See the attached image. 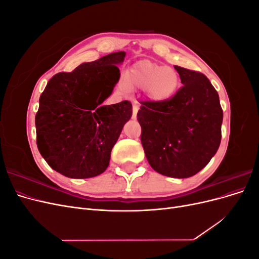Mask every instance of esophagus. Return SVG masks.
Segmentation results:
<instances>
[{
  "instance_id": "1",
  "label": "esophagus",
  "mask_w": 259,
  "mask_h": 259,
  "mask_svg": "<svg viewBox=\"0 0 259 259\" xmlns=\"http://www.w3.org/2000/svg\"><path fill=\"white\" fill-rule=\"evenodd\" d=\"M138 109H139V107L135 104V105H133V115H132V117L133 119H136L137 117V112H138Z\"/></svg>"
}]
</instances>
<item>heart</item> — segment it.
<instances>
[{
	"label": "heart",
	"instance_id": "b5f03b06",
	"mask_svg": "<svg viewBox=\"0 0 259 259\" xmlns=\"http://www.w3.org/2000/svg\"><path fill=\"white\" fill-rule=\"evenodd\" d=\"M179 83V74L175 69L144 59L135 62L127 70L119 88L121 91L145 90L152 103L164 104L175 96Z\"/></svg>",
	"mask_w": 259,
	"mask_h": 259
}]
</instances>
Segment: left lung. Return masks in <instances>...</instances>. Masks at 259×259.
<instances>
[{
    "instance_id": "8db88e82",
    "label": "left lung",
    "mask_w": 259,
    "mask_h": 259,
    "mask_svg": "<svg viewBox=\"0 0 259 259\" xmlns=\"http://www.w3.org/2000/svg\"><path fill=\"white\" fill-rule=\"evenodd\" d=\"M184 86L164 104L142 101L137 120L150 166L159 174L188 178L204 168L222 140L223 109L207 77L174 66Z\"/></svg>"
}]
</instances>
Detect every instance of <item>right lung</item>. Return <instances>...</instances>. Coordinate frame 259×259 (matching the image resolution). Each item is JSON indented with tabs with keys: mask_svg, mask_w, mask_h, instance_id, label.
<instances>
[{
	"mask_svg": "<svg viewBox=\"0 0 259 259\" xmlns=\"http://www.w3.org/2000/svg\"><path fill=\"white\" fill-rule=\"evenodd\" d=\"M125 52L55 74L40 97L36 144L49 165L69 178L95 177L109 166L111 150L133 113L127 100L103 106L120 80Z\"/></svg>",
	"mask_w": 259,
	"mask_h": 259,
	"instance_id": "right-lung-1",
	"label": "right lung"
}]
</instances>
